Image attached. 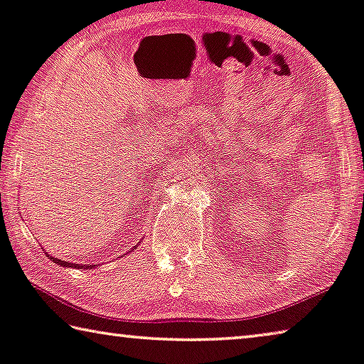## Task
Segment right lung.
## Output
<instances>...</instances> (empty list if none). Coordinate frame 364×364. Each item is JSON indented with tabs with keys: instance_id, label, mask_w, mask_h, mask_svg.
Segmentation results:
<instances>
[{
	"instance_id": "obj_1",
	"label": "right lung",
	"mask_w": 364,
	"mask_h": 364,
	"mask_svg": "<svg viewBox=\"0 0 364 364\" xmlns=\"http://www.w3.org/2000/svg\"><path fill=\"white\" fill-rule=\"evenodd\" d=\"M48 257H50V255H48ZM50 259L55 264H60V267H63V268H77V269H93L95 267H97V264H78V263H70V262H65V259H58V258H53V257H50Z\"/></svg>"
}]
</instances>
